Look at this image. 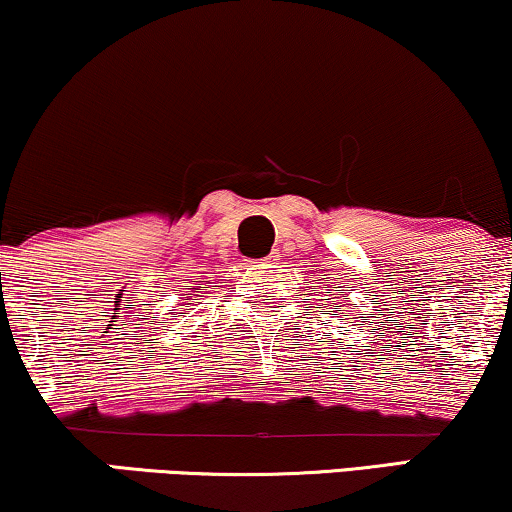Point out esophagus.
<instances>
[{
  "label": "esophagus",
  "mask_w": 512,
  "mask_h": 512,
  "mask_svg": "<svg viewBox=\"0 0 512 512\" xmlns=\"http://www.w3.org/2000/svg\"><path fill=\"white\" fill-rule=\"evenodd\" d=\"M277 261H280V256L270 254V256H266V258H261V261H258V263H261V266H273V263H277Z\"/></svg>",
  "instance_id": "34e87169"
}]
</instances>
